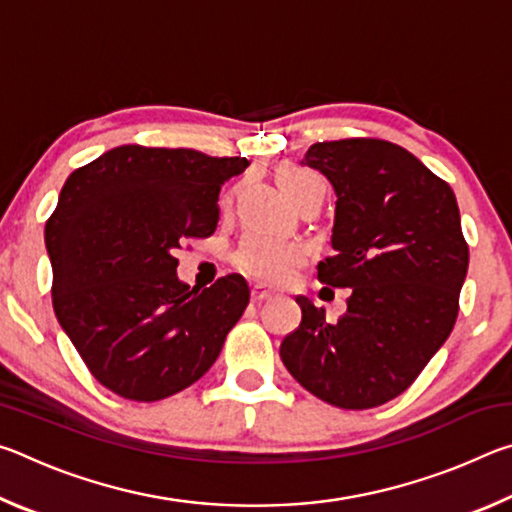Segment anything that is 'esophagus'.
Listing matches in <instances>:
<instances>
[{
    "label": "esophagus",
    "mask_w": 512,
    "mask_h": 512,
    "mask_svg": "<svg viewBox=\"0 0 512 512\" xmlns=\"http://www.w3.org/2000/svg\"><path fill=\"white\" fill-rule=\"evenodd\" d=\"M271 298H273V293H268L262 287H255L253 291H250V300H253L255 305H259V302H264V300H271Z\"/></svg>",
    "instance_id": "esophagus-1"
}]
</instances>
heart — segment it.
Here are the masks:
<instances>
[{"label": "heart", "instance_id": "1", "mask_svg": "<svg viewBox=\"0 0 512 512\" xmlns=\"http://www.w3.org/2000/svg\"><path fill=\"white\" fill-rule=\"evenodd\" d=\"M277 185L293 201L309 189L325 187V180L314 171L300 169L296 164H284L277 171ZM232 264L257 282L284 284L300 268L302 250L291 241L271 235H246L232 255Z\"/></svg>", "mask_w": 512, "mask_h": 512}]
</instances>
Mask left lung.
<instances>
[{
	"label": "left lung",
	"instance_id": "obj_1",
	"mask_svg": "<svg viewBox=\"0 0 512 512\" xmlns=\"http://www.w3.org/2000/svg\"><path fill=\"white\" fill-rule=\"evenodd\" d=\"M336 192L334 255L318 280L352 289L348 311L296 298L298 329L280 357L300 386L339 409H375L402 395L452 334L470 248L443 178L377 137L316 142L305 155Z\"/></svg>",
	"mask_w": 512,
	"mask_h": 512
}]
</instances>
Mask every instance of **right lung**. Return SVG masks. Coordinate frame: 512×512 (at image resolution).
<instances>
[{
    "label": "right lung",
    "mask_w": 512,
    "mask_h": 512,
    "mask_svg": "<svg viewBox=\"0 0 512 512\" xmlns=\"http://www.w3.org/2000/svg\"><path fill=\"white\" fill-rule=\"evenodd\" d=\"M246 158L124 144L69 173L45 225L51 302L92 377L124 400L158 402L201 379L250 300L241 275L198 291L178 248L207 239L225 180Z\"/></svg>",
    "instance_id": "right-lung-1"
}]
</instances>
